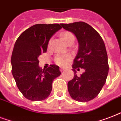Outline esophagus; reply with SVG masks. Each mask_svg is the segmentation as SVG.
Instances as JSON below:
<instances>
[{"label":"esophagus","mask_w":121,"mask_h":121,"mask_svg":"<svg viewBox=\"0 0 121 121\" xmlns=\"http://www.w3.org/2000/svg\"><path fill=\"white\" fill-rule=\"evenodd\" d=\"M65 70V68H60V72H63V71H64V70Z\"/></svg>","instance_id":"1"}]
</instances>
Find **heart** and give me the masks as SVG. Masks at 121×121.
I'll list each match as a JSON object with an SVG mask.
<instances>
[{
  "instance_id": "b5f03b06",
  "label": "heart",
  "mask_w": 121,
  "mask_h": 121,
  "mask_svg": "<svg viewBox=\"0 0 121 121\" xmlns=\"http://www.w3.org/2000/svg\"><path fill=\"white\" fill-rule=\"evenodd\" d=\"M61 37L63 39V40L68 43L70 41L75 40L74 35L70 32L65 31L61 33ZM50 42L49 43V44ZM72 60V56L70 55H58L55 57V63L60 66H65L66 63Z\"/></svg>"
}]
</instances>
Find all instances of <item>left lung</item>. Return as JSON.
Returning <instances> with one entry per match:
<instances>
[{
    "mask_svg": "<svg viewBox=\"0 0 121 121\" xmlns=\"http://www.w3.org/2000/svg\"><path fill=\"white\" fill-rule=\"evenodd\" d=\"M63 28L72 32L78 42V51L72 65L74 77L68 82V90L76 101L86 102L98 95L105 84L109 64L103 39L93 27L84 22L61 24ZM83 68L80 76L75 69Z\"/></svg>",
    "mask_w": 121,
    "mask_h": 121,
    "instance_id": "left-lung-1",
    "label": "left lung"
}]
</instances>
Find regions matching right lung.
I'll use <instances>...</instances> for the list:
<instances>
[{"mask_svg":"<svg viewBox=\"0 0 121 121\" xmlns=\"http://www.w3.org/2000/svg\"><path fill=\"white\" fill-rule=\"evenodd\" d=\"M61 29L58 24H38L20 35L11 56L12 73L19 90L24 97L41 101L49 95L53 80L60 75L59 66L51 65L46 70L39 66L38 57L47 50L48 42Z\"/></svg>","mask_w":121,"mask_h":121,"instance_id":"add662e5","label":"right lung"}]
</instances>
